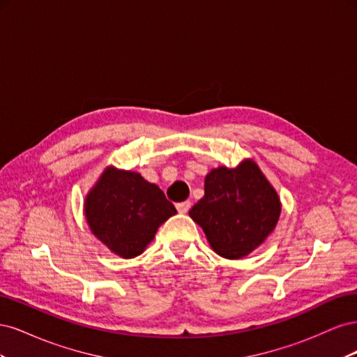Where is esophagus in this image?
Here are the masks:
<instances>
[{"instance_id":"1","label":"esophagus","mask_w":357,"mask_h":357,"mask_svg":"<svg viewBox=\"0 0 357 357\" xmlns=\"http://www.w3.org/2000/svg\"><path fill=\"white\" fill-rule=\"evenodd\" d=\"M176 207H177V211H178V213H188L189 208H190V201L178 202V204H176Z\"/></svg>"}]
</instances>
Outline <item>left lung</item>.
<instances>
[{"mask_svg":"<svg viewBox=\"0 0 357 357\" xmlns=\"http://www.w3.org/2000/svg\"><path fill=\"white\" fill-rule=\"evenodd\" d=\"M205 195L189 211L213 250L240 259L261 245L275 228L282 205L253 160L220 167L205 177Z\"/></svg>","mask_w":357,"mask_h":357,"instance_id":"8db88e82","label":"left lung"}]
</instances>
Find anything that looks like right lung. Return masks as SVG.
Masks as SVG:
<instances>
[{
  "instance_id": "right-lung-1",
  "label": "right lung",
  "mask_w": 357,
  "mask_h": 357,
  "mask_svg": "<svg viewBox=\"0 0 357 357\" xmlns=\"http://www.w3.org/2000/svg\"><path fill=\"white\" fill-rule=\"evenodd\" d=\"M84 213L96 238L129 259L144 252L159 226L177 210L138 172L107 168L86 198Z\"/></svg>"
}]
</instances>
